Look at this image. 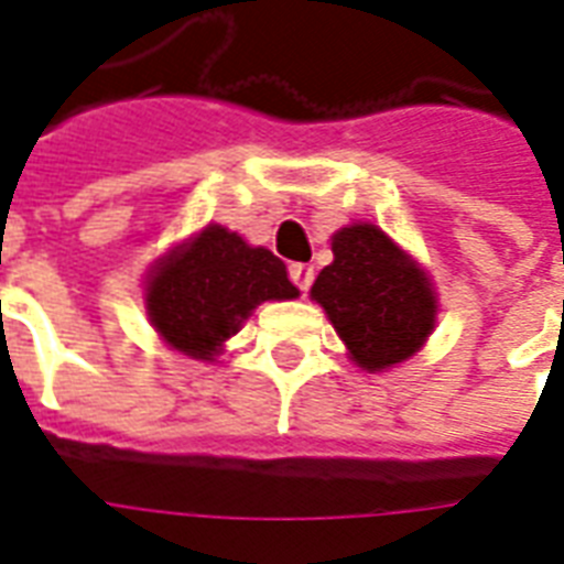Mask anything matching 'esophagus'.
Listing matches in <instances>:
<instances>
[{
  "mask_svg": "<svg viewBox=\"0 0 564 564\" xmlns=\"http://www.w3.org/2000/svg\"><path fill=\"white\" fill-rule=\"evenodd\" d=\"M290 278H293L295 286L304 293V290L314 283V269H311L307 262H293V265H290Z\"/></svg>",
  "mask_w": 564,
  "mask_h": 564,
  "instance_id": "1",
  "label": "esophagus"
}]
</instances>
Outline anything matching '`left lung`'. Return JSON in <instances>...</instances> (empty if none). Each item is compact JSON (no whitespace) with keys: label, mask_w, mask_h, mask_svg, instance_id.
<instances>
[{"label":"left lung","mask_w":564,"mask_h":564,"mask_svg":"<svg viewBox=\"0 0 564 564\" xmlns=\"http://www.w3.org/2000/svg\"><path fill=\"white\" fill-rule=\"evenodd\" d=\"M335 262L316 278L314 302L361 370H386L415 356L436 325V295L410 253L373 224H352L332 239Z\"/></svg>","instance_id":"obj_1"}]
</instances>
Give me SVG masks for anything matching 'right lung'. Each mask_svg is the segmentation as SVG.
I'll list each match as a JSON object with an SVG mask.
<instances>
[{
	"label": "right lung",
	"mask_w": 564,
	"mask_h": 564,
	"mask_svg": "<svg viewBox=\"0 0 564 564\" xmlns=\"http://www.w3.org/2000/svg\"><path fill=\"white\" fill-rule=\"evenodd\" d=\"M295 295L286 265L271 250L208 224L158 262L145 283V311L173 349L212 361L257 304Z\"/></svg>",
	"instance_id": "right-lung-1"
}]
</instances>
